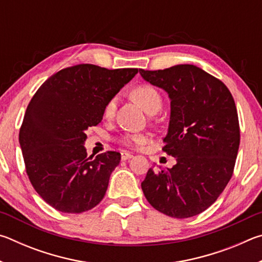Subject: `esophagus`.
<instances>
[{"instance_id":"obj_1","label":"esophagus","mask_w":262,"mask_h":262,"mask_svg":"<svg viewBox=\"0 0 262 262\" xmlns=\"http://www.w3.org/2000/svg\"><path fill=\"white\" fill-rule=\"evenodd\" d=\"M133 157V155L130 152H127V151H122L121 152V159L122 161H127V159H129Z\"/></svg>"}]
</instances>
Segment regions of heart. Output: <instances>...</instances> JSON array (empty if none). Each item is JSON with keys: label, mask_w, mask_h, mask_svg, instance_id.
I'll use <instances>...</instances> for the list:
<instances>
[{"label": "heart", "mask_w": 262, "mask_h": 262, "mask_svg": "<svg viewBox=\"0 0 262 262\" xmlns=\"http://www.w3.org/2000/svg\"><path fill=\"white\" fill-rule=\"evenodd\" d=\"M133 97L139 101L142 107L147 113H151L152 111L161 110L162 107V97L159 92L151 85L148 84H142L136 86L133 91ZM117 108V97L110 99L104 108V114L106 118H112ZM144 137L142 135H125L121 137V143L126 145H130L133 143H141L143 142Z\"/></svg>", "instance_id": "1"}]
</instances>
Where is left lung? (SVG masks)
<instances>
[{"mask_svg": "<svg viewBox=\"0 0 262 262\" xmlns=\"http://www.w3.org/2000/svg\"><path fill=\"white\" fill-rule=\"evenodd\" d=\"M144 81L171 100L163 151L176 157L166 170L149 168L141 187L155 209L187 219L214 203L231 179L241 132L236 104L223 82L193 64L143 70Z\"/></svg>", "mask_w": 262, "mask_h": 262, "instance_id": "1", "label": "left lung"}]
</instances>
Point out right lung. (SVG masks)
I'll return each mask as SVG.
<instances>
[{
    "instance_id": "obj_1",
    "label": "right lung",
    "mask_w": 262,
    "mask_h": 262,
    "mask_svg": "<svg viewBox=\"0 0 262 262\" xmlns=\"http://www.w3.org/2000/svg\"><path fill=\"white\" fill-rule=\"evenodd\" d=\"M137 72L77 64L53 75L31 99L19 130L26 173L56 210L79 214L103 200L121 155L88 157L85 130L103 120L107 101Z\"/></svg>"
}]
</instances>
